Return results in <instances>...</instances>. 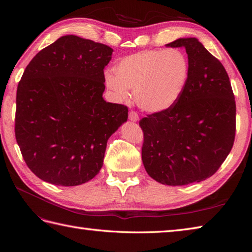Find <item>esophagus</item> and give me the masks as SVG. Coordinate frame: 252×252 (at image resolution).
I'll return each instance as SVG.
<instances>
[{
    "label": "esophagus",
    "mask_w": 252,
    "mask_h": 252,
    "mask_svg": "<svg viewBox=\"0 0 252 252\" xmlns=\"http://www.w3.org/2000/svg\"><path fill=\"white\" fill-rule=\"evenodd\" d=\"M128 118H129V120L132 121V122H136V121L139 120L138 113H136V112H135V111H133V110H131L130 112H129V116H128Z\"/></svg>",
    "instance_id": "34e87169"
}]
</instances>
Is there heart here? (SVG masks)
Returning a JSON list of instances; mask_svg holds the SVG:
<instances>
[{
	"label": "heart",
	"instance_id": "heart-1",
	"mask_svg": "<svg viewBox=\"0 0 252 252\" xmlns=\"http://www.w3.org/2000/svg\"><path fill=\"white\" fill-rule=\"evenodd\" d=\"M188 77L185 52L178 48L150 49L122 59L116 72H105V84L118 101H129L132 91L141 109L161 112L179 100Z\"/></svg>",
	"mask_w": 252,
	"mask_h": 252
}]
</instances>
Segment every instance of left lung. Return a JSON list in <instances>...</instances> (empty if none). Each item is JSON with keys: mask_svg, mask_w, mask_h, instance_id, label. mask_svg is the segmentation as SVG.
<instances>
[{"mask_svg": "<svg viewBox=\"0 0 252 252\" xmlns=\"http://www.w3.org/2000/svg\"><path fill=\"white\" fill-rule=\"evenodd\" d=\"M185 47L189 77L169 109L140 121L142 159L150 177L170 186L199 183L215 174L233 146L235 101L224 66L195 37L178 39Z\"/></svg>", "mask_w": 252, "mask_h": 252, "instance_id": "left-lung-1", "label": "left lung"}]
</instances>
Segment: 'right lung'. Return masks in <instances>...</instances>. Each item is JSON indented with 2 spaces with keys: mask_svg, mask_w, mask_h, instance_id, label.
Listing matches in <instances>:
<instances>
[{
  "mask_svg": "<svg viewBox=\"0 0 252 252\" xmlns=\"http://www.w3.org/2000/svg\"><path fill=\"white\" fill-rule=\"evenodd\" d=\"M112 48L64 35L30 61L17 89L14 133L37 178L77 186L100 171L109 136L128 108L104 101V68Z\"/></svg>",
  "mask_w": 252,
  "mask_h": 252,
  "instance_id": "obj_1",
  "label": "right lung"
}]
</instances>
